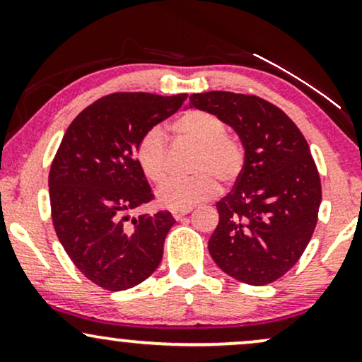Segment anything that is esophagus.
Wrapping results in <instances>:
<instances>
[{
    "instance_id": "1",
    "label": "esophagus",
    "mask_w": 362,
    "mask_h": 362,
    "mask_svg": "<svg viewBox=\"0 0 362 362\" xmlns=\"http://www.w3.org/2000/svg\"><path fill=\"white\" fill-rule=\"evenodd\" d=\"M189 213H190V207H189V209H173L172 211L173 218H175V219H182L185 214H189Z\"/></svg>"
}]
</instances>
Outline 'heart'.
Here are the masks:
<instances>
[{
    "mask_svg": "<svg viewBox=\"0 0 362 362\" xmlns=\"http://www.w3.org/2000/svg\"><path fill=\"white\" fill-rule=\"evenodd\" d=\"M173 134L180 141L195 144L192 177L168 178L156 190L161 206L170 209H189L218 192V180L231 184L242 173L245 151L242 143L226 134L221 117L207 110H187L172 124ZM136 160L148 180L160 184L168 175V153L160 129H151L139 141Z\"/></svg>",
    "mask_w": 362,
    "mask_h": 362,
    "instance_id": "heart-1",
    "label": "heart"
}]
</instances>
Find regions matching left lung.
Listing matches in <instances>:
<instances>
[{
	"label": "left lung",
	"mask_w": 362,
	"mask_h": 362,
	"mask_svg": "<svg viewBox=\"0 0 362 362\" xmlns=\"http://www.w3.org/2000/svg\"><path fill=\"white\" fill-rule=\"evenodd\" d=\"M189 107L221 117L245 149L233 190L216 204L219 223L209 238L211 257L245 284L277 281L310 243L322 202L305 136L279 107L255 95L194 93Z\"/></svg>",
	"instance_id": "1"
}]
</instances>
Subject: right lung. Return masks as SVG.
Returning a JSON list of instances; mask_svg holds the SVG:
<instances>
[{
	"instance_id": "add662e5",
	"label": "right lung",
	"mask_w": 362,
	"mask_h": 362,
	"mask_svg": "<svg viewBox=\"0 0 362 362\" xmlns=\"http://www.w3.org/2000/svg\"><path fill=\"white\" fill-rule=\"evenodd\" d=\"M185 98L107 95L73 120L54 156V230L78 271L103 289L134 288L160 265L173 216L158 211L129 221L126 213L155 197L136 160L139 141Z\"/></svg>"
}]
</instances>
